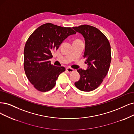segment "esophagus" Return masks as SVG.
<instances>
[{
    "label": "esophagus",
    "instance_id": "obj_1",
    "mask_svg": "<svg viewBox=\"0 0 134 134\" xmlns=\"http://www.w3.org/2000/svg\"><path fill=\"white\" fill-rule=\"evenodd\" d=\"M66 71L69 73H71L72 72H73L74 71V70L73 68H71V67H67L66 68Z\"/></svg>",
    "mask_w": 134,
    "mask_h": 134
}]
</instances>
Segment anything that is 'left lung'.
I'll return each mask as SVG.
<instances>
[{
  "label": "left lung",
  "instance_id": "left-lung-1",
  "mask_svg": "<svg viewBox=\"0 0 134 134\" xmlns=\"http://www.w3.org/2000/svg\"><path fill=\"white\" fill-rule=\"evenodd\" d=\"M72 28L85 38L83 57L88 65L87 70H77L81 78L75 85L82 91L91 92L101 85L108 72L111 59L110 43L105 35L94 26L82 25Z\"/></svg>",
  "mask_w": 134,
  "mask_h": 134
}]
</instances>
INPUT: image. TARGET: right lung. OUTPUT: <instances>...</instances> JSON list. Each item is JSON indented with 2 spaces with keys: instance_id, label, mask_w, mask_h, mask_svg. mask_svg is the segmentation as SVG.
I'll return each mask as SVG.
<instances>
[{
  "instance_id": "add662e5",
  "label": "right lung",
  "mask_w": 134,
  "mask_h": 134,
  "mask_svg": "<svg viewBox=\"0 0 134 134\" xmlns=\"http://www.w3.org/2000/svg\"><path fill=\"white\" fill-rule=\"evenodd\" d=\"M76 33L71 27L46 23L28 38L24 51V68L29 81L37 91L52 90L58 76L65 71V67L53 66L49 59L64 39Z\"/></svg>"
}]
</instances>
